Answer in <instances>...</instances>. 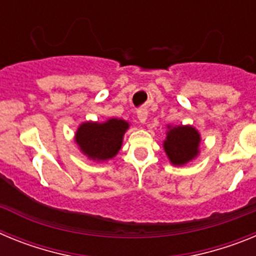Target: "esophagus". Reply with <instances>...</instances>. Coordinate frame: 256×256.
<instances>
[{
    "label": "esophagus",
    "mask_w": 256,
    "mask_h": 256,
    "mask_svg": "<svg viewBox=\"0 0 256 256\" xmlns=\"http://www.w3.org/2000/svg\"><path fill=\"white\" fill-rule=\"evenodd\" d=\"M148 110L146 108H141V110H138V120L141 122V123H144V122L148 120Z\"/></svg>",
    "instance_id": "1"
}]
</instances>
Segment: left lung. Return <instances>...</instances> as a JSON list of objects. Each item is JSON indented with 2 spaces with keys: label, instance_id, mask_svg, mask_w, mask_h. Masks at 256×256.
<instances>
[{
  "label": "left lung",
  "instance_id": "1",
  "mask_svg": "<svg viewBox=\"0 0 256 256\" xmlns=\"http://www.w3.org/2000/svg\"><path fill=\"white\" fill-rule=\"evenodd\" d=\"M164 141L165 154L173 165H184L198 155L200 133L192 126H168Z\"/></svg>",
  "mask_w": 256,
  "mask_h": 256
}]
</instances>
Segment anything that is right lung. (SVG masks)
<instances>
[{
    "instance_id": "add662e5",
    "label": "right lung",
    "mask_w": 256,
    "mask_h": 256,
    "mask_svg": "<svg viewBox=\"0 0 256 256\" xmlns=\"http://www.w3.org/2000/svg\"><path fill=\"white\" fill-rule=\"evenodd\" d=\"M130 123L112 118L104 123L86 122L76 132V142L88 159L105 162L112 159L122 148L126 130Z\"/></svg>"
}]
</instances>
